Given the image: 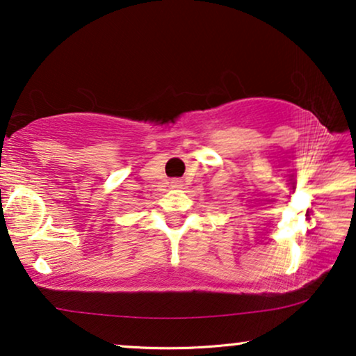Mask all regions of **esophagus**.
Instances as JSON below:
<instances>
[{"label": "esophagus", "instance_id": "34e87169", "mask_svg": "<svg viewBox=\"0 0 356 356\" xmlns=\"http://www.w3.org/2000/svg\"><path fill=\"white\" fill-rule=\"evenodd\" d=\"M170 187H174V188H182V187H184V182L181 181V179H174V181H170Z\"/></svg>", "mask_w": 356, "mask_h": 356}]
</instances>
